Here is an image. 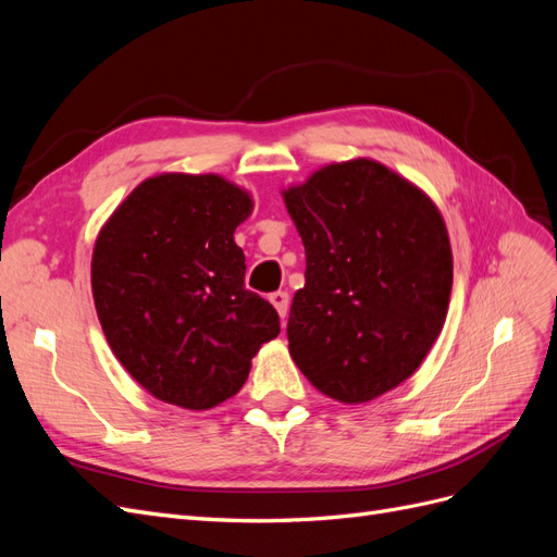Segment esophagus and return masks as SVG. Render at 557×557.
Returning <instances> with one entry per match:
<instances>
[{"label":"esophagus","mask_w":557,"mask_h":557,"mask_svg":"<svg viewBox=\"0 0 557 557\" xmlns=\"http://www.w3.org/2000/svg\"><path fill=\"white\" fill-rule=\"evenodd\" d=\"M269 301H272L274 309L278 311L281 320H285V315H288V307H290V297H288V293H283V290L272 293V295H269Z\"/></svg>","instance_id":"obj_1"}]
</instances>
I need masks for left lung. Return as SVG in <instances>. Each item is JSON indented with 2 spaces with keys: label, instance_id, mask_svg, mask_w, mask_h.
<instances>
[{
  "label": "left lung",
  "instance_id": "8db88e82",
  "mask_svg": "<svg viewBox=\"0 0 557 557\" xmlns=\"http://www.w3.org/2000/svg\"><path fill=\"white\" fill-rule=\"evenodd\" d=\"M283 201L307 252L290 356L323 395L372 401L407 381L442 334L453 288L444 218L369 158L320 166Z\"/></svg>",
  "mask_w": 557,
  "mask_h": 557
}]
</instances>
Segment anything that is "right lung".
Instances as JSON below:
<instances>
[{
	"mask_svg": "<svg viewBox=\"0 0 557 557\" xmlns=\"http://www.w3.org/2000/svg\"><path fill=\"white\" fill-rule=\"evenodd\" d=\"M250 211L227 178L172 172L141 181L97 234V318L117 362L160 401L218 407L281 332L276 309L244 288L234 230Z\"/></svg>",
	"mask_w": 557,
	"mask_h": 557,
	"instance_id": "1",
	"label": "right lung"
}]
</instances>
